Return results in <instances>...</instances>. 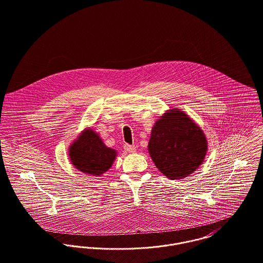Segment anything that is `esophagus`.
<instances>
[{
  "label": "esophagus",
  "mask_w": 263,
  "mask_h": 263,
  "mask_svg": "<svg viewBox=\"0 0 263 263\" xmlns=\"http://www.w3.org/2000/svg\"><path fill=\"white\" fill-rule=\"evenodd\" d=\"M124 150L129 152V153H133L136 151V147L134 145H128V144H125L124 145Z\"/></svg>",
  "instance_id": "1"
}]
</instances>
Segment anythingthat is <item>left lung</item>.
Here are the masks:
<instances>
[{"instance_id": "left-lung-1", "label": "left lung", "mask_w": 263, "mask_h": 263, "mask_svg": "<svg viewBox=\"0 0 263 263\" xmlns=\"http://www.w3.org/2000/svg\"><path fill=\"white\" fill-rule=\"evenodd\" d=\"M148 149L153 162L163 175L179 179L201 165L206 155L207 141L191 118L175 109L157 120Z\"/></svg>"}]
</instances>
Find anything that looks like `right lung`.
Listing matches in <instances>:
<instances>
[{"mask_svg": "<svg viewBox=\"0 0 263 263\" xmlns=\"http://www.w3.org/2000/svg\"><path fill=\"white\" fill-rule=\"evenodd\" d=\"M116 156V152L105 146L100 137L88 129L70 146L69 158L81 172L100 175L107 172Z\"/></svg>", "mask_w": 263, "mask_h": 263, "instance_id": "1", "label": "right lung"}]
</instances>
